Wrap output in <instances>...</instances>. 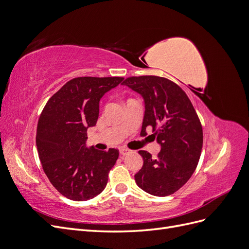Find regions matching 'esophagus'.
I'll list each match as a JSON object with an SVG mask.
<instances>
[{"mask_svg":"<svg viewBox=\"0 0 249 249\" xmlns=\"http://www.w3.org/2000/svg\"><path fill=\"white\" fill-rule=\"evenodd\" d=\"M119 153H120V155H123V156H125V155H127V154H130V153H132V150L131 149H129V148H125V147H122L119 149Z\"/></svg>","mask_w":249,"mask_h":249,"instance_id":"1","label":"esophagus"}]
</instances>
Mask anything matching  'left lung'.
I'll return each mask as SVG.
<instances>
[{
	"instance_id": "left-lung-1",
	"label": "left lung",
	"mask_w": 249,
	"mask_h": 249,
	"mask_svg": "<svg viewBox=\"0 0 249 249\" xmlns=\"http://www.w3.org/2000/svg\"><path fill=\"white\" fill-rule=\"evenodd\" d=\"M123 85L144 100L140 135L146 136V130L152 127L161 145L156 158L146 150L138 152L143 165L135 175L136 184L155 196L173 194L189 180L200 158L203 136L196 111L184 90L166 78L130 77Z\"/></svg>"
}]
</instances>
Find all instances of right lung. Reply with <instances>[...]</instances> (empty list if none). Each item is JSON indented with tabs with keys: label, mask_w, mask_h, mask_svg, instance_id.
<instances>
[{
	"label": "right lung",
	"mask_w": 249,
	"mask_h": 249,
	"mask_svg": "<svg viewBox=\"0 0 249 249\" xmlns=\"http://www.w3.org/2000/svg\"><path fill=\"white\" fill-rule=\"evenodd\" d=\"M124 81L120 77H79L69 81L44 106L37 124L36 146L51 184L76 201L99 195L119 152L86 147L87 129L96 124L100 101Z\"/></svg>",
	"instance_id": "add662e5"
}]
</instances>
